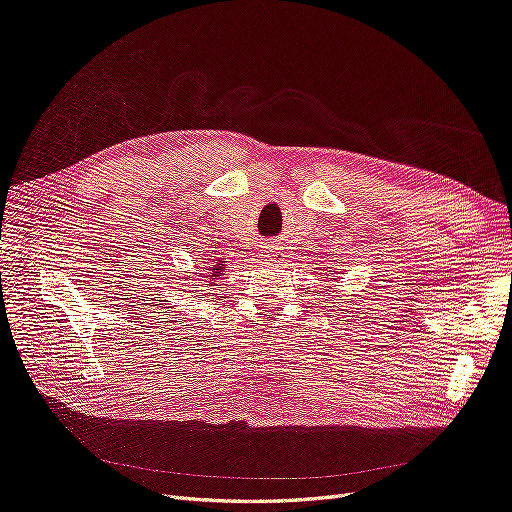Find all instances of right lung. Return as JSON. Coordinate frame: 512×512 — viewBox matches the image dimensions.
<instances>
[{"label": "right lung", "instance_id": "obj_1", "mask_svg": "<svg viewBox=\"0 0 512 512\" xmlns=\"http://www.w3.org/2000/svg\"><path fill=\"white\" fill-rule=\"evenodd\" d=\"M221 272H223V261H217V263H215V266H213V272H211V278H213V285H215V278H217V276H221ZM208 282H211V280H208Z\"/></svg>", "mask_w": 512, "mask_h": 512}]
</instances>
